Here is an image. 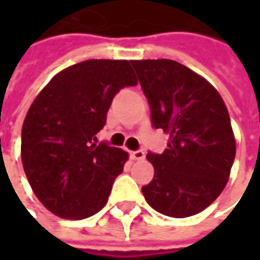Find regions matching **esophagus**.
<instances>
[{
  "label": "esophagus",
  "instance_id": "esophagus-1",
  "mask_svg": "<svg viewBox=\"0 0 260 260\" xmlns=\"http://www.w3.org/2000/svg\"><path fill=\"white\" fill-rule=\"evenodd\" d=\"M130 156L133 160H143L145 159V152L143 150H135V152H130Z\"/></svg>",
  "mask_w": 260,
  "mask_h": 260
}]
</instances>
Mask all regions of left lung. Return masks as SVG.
<instances>
[{
	"mask_svg": "<svg viewBox=\"0 0 260 260\" xmlns=\"http://www.w3.org/2000/svg\"><path fill=\"white\" fill-rule=\"evenodd\" d=\"M132 65L150 105L152 125L169 135L164 153L146 155L155 176L142 192L160 214H198L221 194L235 162L236 140L224 101L207 79L175 60Z\"/></svg>",
	"mask_w": 260,
	"mask_h": 260,
	"instance_id": "left-lung-1",
	"label": "left lung"
}]
</instances>
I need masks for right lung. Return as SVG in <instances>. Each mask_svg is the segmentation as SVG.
Instances as JSON below:
<instances>
[{"mask_svg":"<svg viewBox=\"0 0 260 260\" xmlns=\"http://www.w3.org/2000/svg\"><path fill=\"white\" fill-rule=\"evenodd\" d=\"M137 85L128 60L89 59L60 71L36 96L21 130V160L39 201L82 220L108 201L128 153L96 145L115 94Z\"/></svg>","mask_w":260,"mask_h":260,"instance_id":"add662e5","label":"right lung"}]
</instances>
